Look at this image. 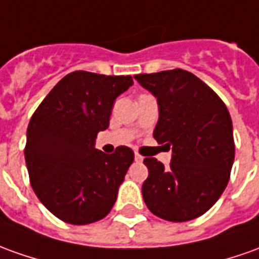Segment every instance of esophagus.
Here are the masks:
<instances>
[{"label": "esophagus", "mask_w": 259, "mask_h": 259, "mask_svg": "<svg viewBox=\"0 0 259 259\" xmlns=\"http://www.w3.org/2000/svg\"><path fill=\"white\" fill-rule=\"evenodd\" d=\"M135 160H137V162H142V160H144V158L141 156L140 153H135Z\"/></svg>", "instance_id": "esophagus-1"}]
</instances>
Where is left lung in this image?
Returning a JSON list of instances; mask_svg holds the SVG:
<instances>
[{
  "mask_svg": "<svg viewBox=\"0 0 259 259\" xmlns=\"http://www.w3.org/2000/svg\"><path fill=\"white\" fill-rule=\"evenodd\" d=\"M134 78L158 101L153 130L172 149L169 167L145 158L142 197L153 214L175 223L204 214L220 199L234 162L233 122L227 107L206 83L182 69Z\"/></svg>",
  "mask_w": 259,
  "mask_h": 259,
  "instance_id": "1",
  "label": "left lung"
}]
</instances>
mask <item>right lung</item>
<instances>
[{
  "instance_id": "add662e5",
  "label": "right lung",
  "mask_w": 259,
  "mask_h": 259,
  "mask_svg": "<svg viewBox=\"0 0 259 259\" xmlns=\"http://www.w3.org/2000/svg\"><path fill=\"white\" fill-rule=\"evenodd\" d=\"M134 84L131 76L73 72L52 89L33 112L25 160L31 185L45 207L76 226L104 219L134 162L133 149L111 155L96 149L110 124L114 101Z\"/></svg>"
}]
</instances>
